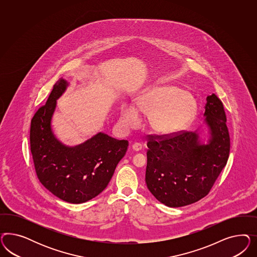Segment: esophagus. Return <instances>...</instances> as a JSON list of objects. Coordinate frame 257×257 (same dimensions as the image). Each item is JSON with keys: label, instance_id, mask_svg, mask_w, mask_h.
<instances>
[{"label": "esophagus", "instance_id": "1", "mask_svg": "<svg viewBox=\"0 0 257 257\" xmlns=\"http://www.w3.org/2000/svg\"><path fill=\"white\" fill-rule=\"evenodd\" d=\"M132 149L134 151H136V152H139V151L142 149V145L140 143H135V144L132 145Z\"/></svg>", "mask_w": 257, "mask_h": 257}]
</instances>
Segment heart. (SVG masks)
Listing matches in <instances>:
<instances>
[{"label": "heart", "mask_w": 257, "mask_h": 257, "mask_svg": "<svg viewBox=\"0 0 257 257\" xmlns=\"http://www.w3.org/2000/svg\"><path fill=\"white\" fill-rule=\"evenodd\" d=\"M138 107L148 116L150 129L153 132L167 135L177 132L193 118L197 103L193 96L175 86H157L141 96ZM139 113L131 106L122 109L119 123L125 129L139 123Z\"/></svg>", "instance_id": "1"}]
</instances>
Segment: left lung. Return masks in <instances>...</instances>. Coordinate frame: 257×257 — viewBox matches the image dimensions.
I'll return each instance as SVG.
<instances>
[{
	"label": "left lung",
	"instance_id": "left-lung-1",
	"mask_svg": "<svg viewBox=\"0 0 257 257\" xmlns=\"http://www.w3.org/2000/svg\"><path fill=\"white\" fill-rule=\"evenodd\" d=\"M206 100L204 116L211 133L207 145L200 144L197 133L185 130L147 136L146 184L167 206L200 201L210 192L227 163L230 136L223 103L214 93Z\"/></svg>",
	"mask_w": 257,
	"mask_h": 257
}]
</instances>
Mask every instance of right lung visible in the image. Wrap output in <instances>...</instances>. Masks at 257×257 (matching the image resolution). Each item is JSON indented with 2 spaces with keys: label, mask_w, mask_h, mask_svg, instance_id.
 <instances>
[{
  "label": "right lung",
  "mask_w": 257,
  "mask_h": 257,
  "mask_svg": "<svg viewBox=\"0 0 257 257\" xmlns=\"http://www.w3.org/2000/svg\"><path fill=\"white\" fill-rule=\"evenodd\" d=\"M66 86V81H58L46 103L32 117L30 149L39 182L63 201L82 203L107 187L117 163L126 154L128 141L99 133L72 148L61 144L52 133L51 117L56 99Z\"/></svg>",
  "instance_id": "obj_1"
}]
</instances>
